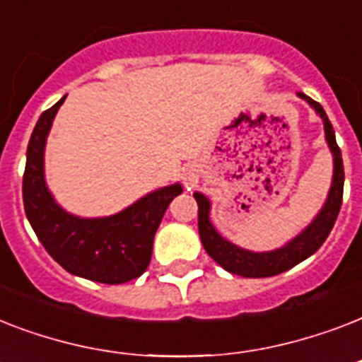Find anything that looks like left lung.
<instances>
[{"label":"left lung","instance_id":"8db88e82","mask_svg":"<svg viewBox=\"0 0 362 362\" xmlns=\"http://www.w3.org/2000/svg\"><path fill=\"white\" fill-rule=\"evenodd\" d=\"M300 98L304 101H308L315 109V112L323 118L327 142H329V148H331L332 156H334V176H332V186L331 192H329V197H327V203L323 204L317 218L297 238H293L289 244H286L280 250H274V252L253 253L247 252V250H242V247L226 240L220 233L216 231L214 226L210 223L209 199L204 197L203 193H193V197L199 204V237H201L204 250L216 263L229 270V272H233V274L244 276V278H267V276H276L293 269L295 264L308 259L312 253L320 250L338 218L344 195L342 152L338 148L334 129H332L331 120L327 118L323 107L312 98H308V95H304V93H300Z\"/></svg>","mask_w":362,"mask_h":362}]
</instances>
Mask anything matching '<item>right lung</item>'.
<instances>
[{
    "label": "right lung",
    "instance_id": "1",
    "mask_svg": "<svg viewBox=\"0 0 362 362\" xmlns=\"http://www.w3.org/2000/svg\"><path fill=\"white\" fill-rule=\"evenodd\" d=\"M65 98L45 110L31 133L22 178L24 210L37 238L67 272L101 284H124L146 270L152 244L180 184L161 187L110 218L82 220L54 203L42 175L45 142Z\"/></svg>",
    "mask_w": 362,
    "mask_h": 362
}]
</instances>
